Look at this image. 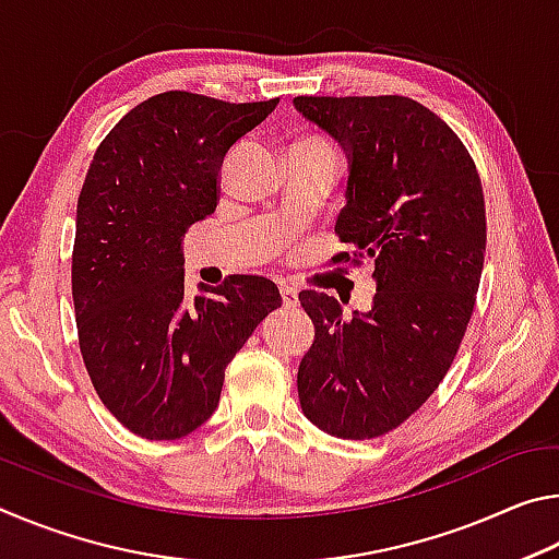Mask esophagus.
Listing matches in <instances>:
<instances>
[{
    "label": "esophagus",
    "mask_w": 559,
    "mask_h": 559,
    "mask_svg": "<svg viewBox=\"0 0 559 559\" xmlns=\"http://www.w3.org/2000/svg\"><path fill=\"white\" fill-rule=\"evenodd\" d=\"M281 298L286 308H296L298 306V288L288 286V283H281Z\"/></svg>",
    "instance_id": "1"
}]
</instances>
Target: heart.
Here are the masks:
<instances>
[{"instance_id":"obj_1","label":"heart","mask_w":559,"mask_h":559,"mask_svg":"<svg viewBox=\"0 0 559 559\" xmlns=\"http://www.w3.org/2000/svg\"><path fill=\"white\" fill-rule=\"evenodd\" d=\"M298 145H308V147H318V150H325V153H333V145L328 143L325 138H306V140H300ZM335 155V153H333Z\"/></svg>"}]
</instances>
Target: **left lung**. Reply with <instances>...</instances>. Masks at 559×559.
Wrapping results in <instances>:
<instances>
[{
    "label": "left lung",
    "instance_id": "obj_1",
    "mask_svg": "<svg viewBox=\"0 0 559 559\" xmlns=\"http://www.w3.org/2000/svg\"><path fill=\"white\" fill-rule=\"evenodd\" d=\"M293 106L343 145L345 206L333 263L372 261L367 313L343 316L318 290L298 300L316 340L298 367L302 414L337 439L404 424L447 377L476 302L486 202L466 145L437 112L404 96H298Z\"/></svg>",
    "mask_w": 559,
    "mask_h": 559
}]
</instances>
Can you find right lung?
<instances>
[{"label":"right lung","mask_w":559,"mask_h":559,"mask_svg":"<svg viewBox=\"0 0 559 559\" xmlns=\"http://www.w3.org/2000/svg\"><path fill=\"white\" fill-rule=\"evenodd\" d=\"M278 98L226 103L187 91L147 98L98 145L75 210L71 290L83 362L100 402L150 441L214 414L224 370L271 310L263 276L185 290L182 239L216 210L229 147Z\"/></svg>","instance_id":"1"}]
</instances>
